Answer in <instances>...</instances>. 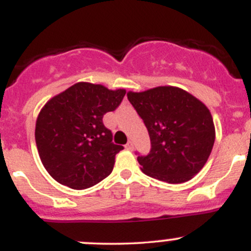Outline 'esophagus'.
<instances>
[{"instance_id":"esophagus-1","label":"esophagus","mask_w":251,"mask_h":251,"mask_svg":"<svg viewBox=\"0 0 251 251\" xmlns=\"http://www.w3.org/2000/svg\"><path fill=\"white\" fill-rule=\"evenodd\" d=\"M125 148H126V149H127V150H133V149H134V146H133L132 142H128V143L125 146Z\"/></svg>"}]
</instances>
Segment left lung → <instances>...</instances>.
Wrapping results in <instances>:
<instances>
[{
  "mask_svg": "<svg viewBox=\"0 0 251 251\" xmlns=\"http://www.w3.org/2000/svg\"><path fill=\"white\" fill-rule=\"evenodd\" d=\"M127 99L143 119L151 149L138 156L142 172L170 184L190 180L207 162L215 141L209 109L188 91L157 86L127 92Z\"/></svg>",
  "mask_w": 251,
  "mask_h": 251,
  "instance_id": "1",
  "label": "left lung"
}]
</instances>
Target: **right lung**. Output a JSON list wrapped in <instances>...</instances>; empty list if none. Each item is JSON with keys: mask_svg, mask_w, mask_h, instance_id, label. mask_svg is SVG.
<instances>
[{"mask_svg": "<svg viewBox=\"0 0 251 251\" xmlns=\"http://www.w3.org/2000/svg\"><path fill=\"white\" fill-rule=\"evenodd\" d=\"M125 94L80 81L44 104L36 121V144L44 168L57 183L83 190L112 173L124 147L113 143L102 119L117 109Z\"/></svg>", "mask_w": 251, "mask_h": 251, "instance_id": "obj_1", "label": "right lung"}]
</instances>
